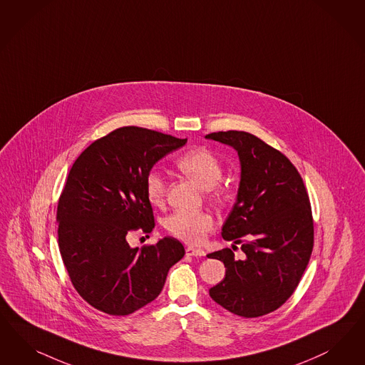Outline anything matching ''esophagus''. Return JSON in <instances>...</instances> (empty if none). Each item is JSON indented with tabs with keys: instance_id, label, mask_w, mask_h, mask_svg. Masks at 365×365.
Wrapping results in <instances>:
<instances>
[{
	"instance_id": "esophagus-1",
	"label": "esophagus",
	"mask_w": 365,
	"mask_h": 365,
	"mask_svg": "<svg viewBox=\"0 0 365 365\" xmlns=\"http://www.w3.org/2000/svg\"><path fill=\"white\" fill-rule=\"evenodd\" d=\"M185 254H187L188 257H204V255H205L204 250L193 247V246H188V247L185 248Z\"/></svg>"
}]
</instances>
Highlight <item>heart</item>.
Returning <instances> with one entry per match:
<instances>
[{"mask_svg":"<svg viewBox=\"0 0 365 365\" xmlns=\"http://www.w3.org/2000/svg\"><path fill=\"white\" fill-rule=\"evenodd\" d=\"M176 166L182 175L205 190L215 188L223 176L222 163L205 149H192L180 155ZM145 192L152 204H161L164 200L166 182L157 170H150L145 177ZM212 227L213 219L207 212L176 211L165 219V228L170 235L193 245L201 243Z\"/></svg>","mask_w":365,"mask_h":365,"instance_id":"b5f03b06","label":"heart"}]
</instances>
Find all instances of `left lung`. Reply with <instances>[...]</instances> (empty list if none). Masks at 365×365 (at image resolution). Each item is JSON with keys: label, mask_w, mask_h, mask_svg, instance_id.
Instances as JSON below:
<instances>
[{"label": "left lung", "mask_w": 365, "mask_h": 365, "mask_svg": "<svg viewBox=\"0 0 365 365\" xmlns=\"http://www.w3.org/2000/svg\"><path fill=\"white\" fill-rule=\"evenodd\" d=\"M205 138L232 146L239 155L237 197L222 236L245 252V259H236L231 248L207 255L225 266L210 295L236 316L260 317L292 297L312 255L314 227L305 184L284 154L250 133L230 130Z\"/></svg>", "instance_id": "1"}]
</instances>
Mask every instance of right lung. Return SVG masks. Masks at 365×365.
Instances as JSON below:
<instances>
[{
    "label": "right lung",
    "instance_id": "1",
    "mask_svg": "<svg viewBox=\"0 0 365 365\" xmlns=\"http://www.w3.org/2000/svg\"><path fill=\"white\" fill-rule=\"evenodd\" d=\"M187 143L154 130L125 126L93 142L72 165L58 204V242L71 282L86 302L128 316L155 299L184 246L164 237L131 248V231L152 232L145 177Z\"/></svg>",
    "mask_w": 365,
    "mask_h": 365
}]
</instances>
